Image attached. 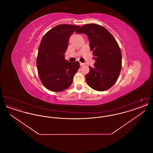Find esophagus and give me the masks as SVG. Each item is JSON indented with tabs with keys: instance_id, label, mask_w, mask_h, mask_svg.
Segmentation results:
<instances>
[{
	"instance_id": "34e87169",
	"label": "esophagus",
	"mask_w": 153,
	"mask_h": 153,
	"mask_svg": "<svg viewBox=\"0 0 153 153\" xmlns=\"http://www.w3.org/2000/svg\"><path fill=\"white\" fill-rule=\"evenodd\" d=\"M85 64L84 63H82V62H80V66H82L84 65Z\"/></svg>"
}]
</instances>
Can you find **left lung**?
I'll return each instance as SVG.
<instances>
[{
	"label": "left lung",
	"mask_w": 153,
	"mask_h": 153,
	"mask_svg": "<svg viewBox=\"0 0 153 153\" xmlns=\"http://www.w3.org/2000/svg\"><path fill=\"white\" fill-rule=\"evenodd\" d=\"M76 33L87 36L96 61L86 74L88 85L97 91L108 89L116 82L122 69L121 51L116 39L104 27L93 23L83 25Z\"/></svg>",
	"instance_id": "obj_1"
}]
</instances>
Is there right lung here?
Wrapping results in <instances>:
<instances>
[{"mask_svg": "<svg viewBox=\"0 0 153 153\" xmlns=\"http://www.w3.org/2000/svg\"><path fill=\"white\" fill-rule=\"evenodd\" d=\"M79 27L57 25L48 31L41 41L36 58L38 73L42 84L51 91L61 92L69 87L80 68L79 62H70L65 59L69 39Z\"/></svg>", "mask_w": 153, "mask_h": 153, "instance_id": "right-lung-1", "label": "right lung"}]
</instances>
